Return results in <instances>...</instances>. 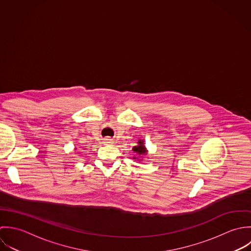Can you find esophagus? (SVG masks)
<instances>
[{"instance_id": "esophagus-1", "label": "esophagus", "mask_w": 251, "mask_h": 251, "mask_svg": "<svg viewBox=\"0 0 251 251\" xmlns=\"http://www.w3.org/2000/svg\"><path fill=\"white\" fill-rule=\"evenodd\" d=\"M103 144L106 146H112V145H114V141L110 138H105V139H103Z\"/></svg>"}]
</instances>
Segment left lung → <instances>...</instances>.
Wrapping results in <instances>:
<instances>
[{
    "mask_svg": "<svg viewBox=\"0 0 251 251\" xmlns=\"http://www.w3.org/2000/svg\"><path fill=\"white\" fill-rule=\"evenodd\" d=\"M139 144H140V146H138V147H135L134 149H133V151H136L138 154H140V155H142V154H146L147 153V151H146V148H145V146H143V144H144V142H139ZM135 159V158H134Z\"/></svg>",
    "mask_w": 251,
    "mask_h": 251,
    "instance_id": "obj_1",
    "label": "left lung"
}]
</instances>
